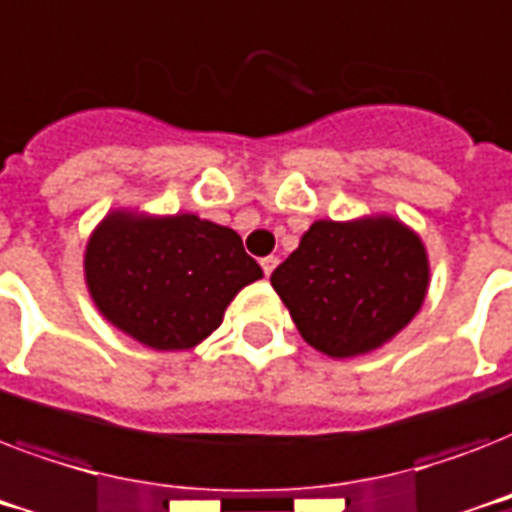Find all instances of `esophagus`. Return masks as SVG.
Segmentation results:
<instances>
[{"label":"esophagus","mask_w":512,"mask_h":512,"mask_svg":"<svg viewBox=\"0 0 512 512\" xmlns=\"http://www.w3.org/2000/svg\"><path fill=\"white\" fill-rule=\"evenodd\" d=\"M260 265H263V271H265V276H271L273 273V268H276V265H279V257H263V260H260Z\"/></svg>","instance_id":"1"}]
</instances>
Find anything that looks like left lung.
I'll return each instance as SVG.
<instances>
[{
  "mask_svg": "<svg viewBox=\"0 0 512 512\" xmlns=\"http://www.w3.org/2000/svg\"><path fill=\"white\" fill-rule=\"evenodd\" d=\"M271 284L303 340L329 358L366 356L420 313L428 249L398 217L316 220Z\"/></svg>",
  "mask_w": 512,
  "mask_h": 512,
  "instance_id": "8db88e82",
  "label": "left lung"
}]
</instances>
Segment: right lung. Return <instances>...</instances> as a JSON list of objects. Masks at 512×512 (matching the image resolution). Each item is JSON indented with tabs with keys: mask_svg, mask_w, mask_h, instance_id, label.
Here are the masks:
<instances>
[{
	"mask_svg": "<svg viewBox=\"0 0 512 512\" xmlns=\"http://www.w3.org/2000/svg\"><path fill=\"white\" fill-rule=\"evenodd\" d=\"M263 268L233 228L193 212L111 209L84 247V284L108 324L154 350H191Z\"/></svg>",
	"mask_w": 512,
	"mask_h": 512,
	"instance_id": "add662e5",
	"label": "right lung"
}]
</instances>
